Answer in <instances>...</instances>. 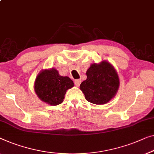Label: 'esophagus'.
Returning a JSON list of instances; mask_svg holds the SVG:
<instances>
[{"label":"esophagus","instance_id":"esophagus-1","mask_svg":"<svg viewBox=\"0 0 154 154\" xmlns=\"http://www.w3.org/2000/svg\"><path fill=\"white\" fill-rule=\"evenodd\" d=\"M74 83H75V85L76 87H79L81 83V79H77V80H75L74 81Z\"/></svg>","mask_w":154,"mask_h":154}]
</instances>
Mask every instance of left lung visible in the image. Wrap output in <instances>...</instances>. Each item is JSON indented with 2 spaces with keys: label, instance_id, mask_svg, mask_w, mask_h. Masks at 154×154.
I'll list each match as a JSON object with an SVG mask.
<instances>
[{
  "label": "left lung",
  "instance_id": "8db88e82",
  "mask_svg": "<svg viewBox=\"0 0 154 154\" xmlns=\"http://www.w3.org/2000/svg\"><path fill=\"white\" fill-rule=\"evenodd\" d=\"M86 75L87 79L81 82L80 89L87 101L103 105L115 97L119 87V78L112 64L106 60L92 64Z\"/></svg>",
  "mask_w": 154,
  "mask_h": 154
}]
</instances>
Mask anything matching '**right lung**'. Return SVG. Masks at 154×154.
<instances>
[{"label":"right lung","mask_w":154,"mask_h":154,"mask_svg":"<svg viewBox=\"0 0 154 154\" xmlns=\"http://www.w3.org/2000/svg\"><path fill=\"white\" fill-rule=\"evenodd\" d=\"M74 86L68 76H62L55 68L42 69L37 75L34 90L39 99L50 106H57L63 102L69 89Z\"/></svg>","instance_id":"obj_1"}]
</instances>
